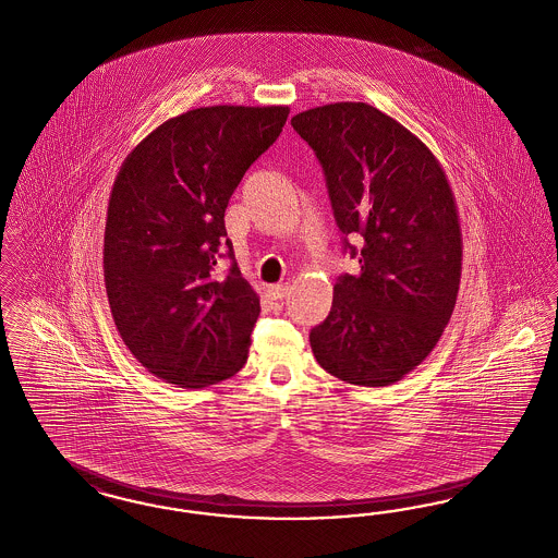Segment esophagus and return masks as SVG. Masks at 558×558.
<instances>
[{"mask_svg":"<svg viewBox=\"0 0 558 558\" xmlns=\"http://www.w3.org/2000/svg\"><path fill=\"white\" fill-rule=\"evenodd\" d=\"M287 292H289V287H287V284H271V287H269V294H271V299H284V296H287Z\"/></svg>","mask_w":558,"mask_h":558,"instance_id":"esophagus-1","label":"esophagus"}]
</instances>
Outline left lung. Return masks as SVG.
<instances>
[{
    "label": "left lung",
    "instance_id": "obj_1",
    "mask_svg": "<svg viewBox=\"0 0 558 558\" xmlns=\"http://www.w3.org/2000/svg\"><path fill=\"white\" fill-rule=\"evenodd\" d=\"M319 159L336 223L361 241L359 274L338 278L310 335L317 363L347 384L404 378L438 344L457 303L463 239L454 193L422 138L363 101L296 113Z\"/></svg>",
    "mask_w": 558,
    "mask_h": 558
}]
</instances>
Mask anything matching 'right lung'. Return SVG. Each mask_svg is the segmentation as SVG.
<instances>
[{"mask_svg": "<svg viewBox=\"0 0 558 558\" xmlns=\"http://www.w3.org/2000/svg\"><path fill=\"white\" fill-rule=\"evenodd\" d=\"M289 106H209L147 134L113 180L104 278L113 324L134 359L179 388L245 365L259 296L232 264L223 211L248 166L282 133Z\"/></svg>", "mask_w": 558, "mask_h": 558, "instance_id": "right-lung-1", "label": "right lung"}]
</instances>
